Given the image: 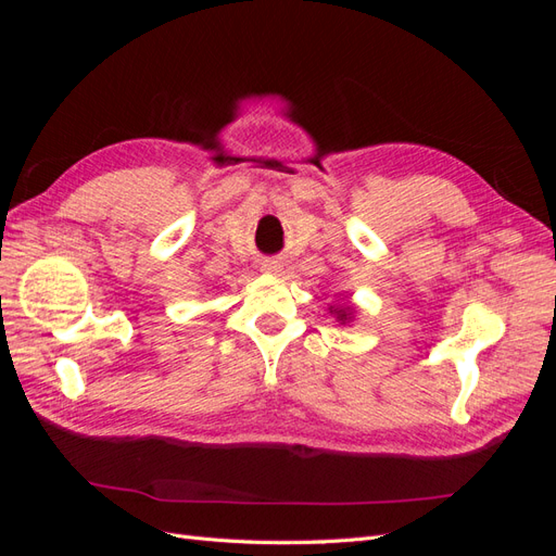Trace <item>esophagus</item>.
I'll return each mask as SVG.
<instances>
[{"instance_id": "34e87169", "label": "esophagus", "mask_w": 556, "mask_h": 556, "mask_svg": "<svg viewBox=\"0 0 556 556\" xmlns=\"http://www.w3.org/2000/svg\"><path fill=\"white\" fill-rule=\"evenodd\" d=\"M260 271L266 274V276H280L285 271V264L280 260H264L262 266H260Z\"/></svg>"}]
</instances>
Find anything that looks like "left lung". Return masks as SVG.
<instances>
[{
    "label": "left lung",
    "instance_id": "1",
    "mask_svg": "<svg viewBox=\"0 0 556 556\" xmlns=\"http://www.w3.org/2000/svg\"><path fill=\"white\" fill-rule=\"evenodd\" d=\"M327 311L333 315L336 323L343 325V327H350L352 323H355V317H357V306L352 304L348 296L341 301V304H331Z\"/></svg>",
    "mask_w": 556,
    "mask_h": 556
}]
</instances>
